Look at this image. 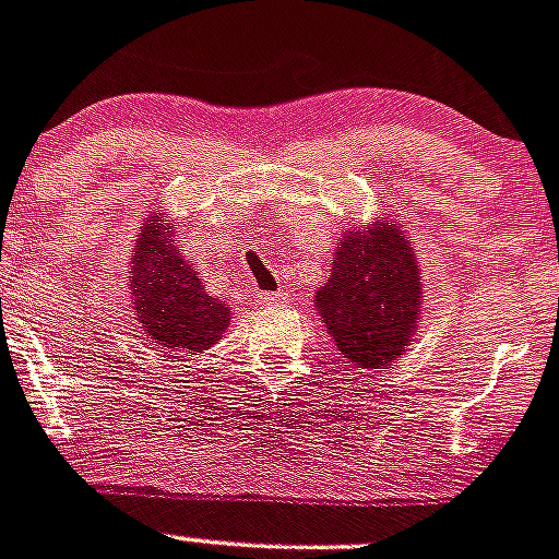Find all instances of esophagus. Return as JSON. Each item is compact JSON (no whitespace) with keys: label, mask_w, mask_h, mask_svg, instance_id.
<instances>
[{"label":"esophagus","mask_w":559,"mask_h":559,"mask_svg":"<svg viewBox=\"0 0 559 559\" xmlns=\"http://www.w3.org/2000/svg\"><path fill=\"white\" fill-rule=\"evenodd\" d=\"M258 301L265 307H283L285 301H288V296L285 294H258Z\"/></svg>","instance_id":"34e87169"}]
</instances>
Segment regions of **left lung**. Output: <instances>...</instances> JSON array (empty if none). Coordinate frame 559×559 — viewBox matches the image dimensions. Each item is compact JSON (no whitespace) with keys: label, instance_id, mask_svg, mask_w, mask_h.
I'll return each instance as SVG.
<instances>
[{"label":"left lung","instance_id":"1","mask_svg":"<svg viewBox=\"0 0 559 559\" xmlns=\"http://www.w3.org/2000/svg\"><path fill=\"white\" fill-rule=\"evenodd\" d=\"M423 288L412 241L379 216L373 227L345 230L334 269L316 294L329 337L356 368H386L417 332Z\"/></svg>","mask_w":559,"mask_h":559}]
</instances>
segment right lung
<instances>
[{"label": "right lung", "instance_id": "obj_1", "mask_svg": "<svg viewBox=\"0 0 559 559\" xmlns=\"http://www.w3.org/2000/svg\"><path fill=\"white\" fill-rule=\"evenodd\" d=\"M131 307L153 343L180 354H203L225 334L233 312L205 294L203 280L175 247L173 225L147 216L131 254Z\"/></svg>", "mask_w": 559, "mask_h": 559}]
</instances>
